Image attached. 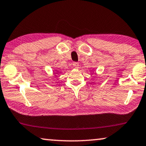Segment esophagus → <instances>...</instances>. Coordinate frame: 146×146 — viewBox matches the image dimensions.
<instances>
[{"instance_id": "esophagus-1", "label": "esophagus", "mask_w": 146, "mask_h": 146, "mask_svg": "<svg viewBox=\"0 0 146 146\" xmlns=\"http://www.w3.org/2000/svg\"><path fill=\"white\" fill-rule=\"evenodd\" d=\"M73 65V66H74V67H75V69H78V68H79V63H77V62H74Z\"/></svg>"}]
</instances>
